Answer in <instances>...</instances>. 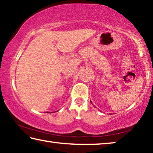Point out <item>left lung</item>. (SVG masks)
Wrapping results in <instances>:
<instances>
[{
    "instance_id": "obj_1",
    "label": "left lung",
    "mask_w": 153,
    "mask_h": 153,
    "mask_svg": "<svg viewBox=\"0 0 153 153\" xmlns=\"http://www.w3.org/2000/svg\"><path fill=\"white\" fill-rule=\"evenodd\" d=\"M90 102H92V101H90Z\"/></svg>"
}]
</instances>
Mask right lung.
<instances>
[{"label":"right lung","mask_w":153,"mask_h":153,"mask_svg":"<svg viewBox=\"0 0 153 153\" xmlns=\"http://www.w3.org/2000/svg\"><path fill=\"white\" fill-rule=\"evenodd\" d=\"M48 113H49V112H48Z\"/></svg>","instance_id":"obj_1"}]
</instances>
